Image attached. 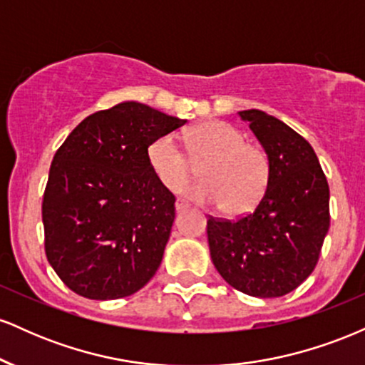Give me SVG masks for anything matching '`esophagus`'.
<instances>
[{
    "label": "esophagus",
    "instance_id": "obj_1",
    "mask_svg": "<svg viewBox=\"0 0 365 365\" xmlns=\"http://www.w3.org/2000/svg\"><path fill=\"white\" fill-rule=\"evenodd\" d=\"M187 207H188V204L183 202V200H177V202H175V209H177V212L185 211Z\"/></svg>",
    "mask_w": 365,
    "mask_h": 365
}]
</instances>
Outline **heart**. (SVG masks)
<instances>
[{
  "mask_svg": "<svg viewBox=\"0 0 365 365\" xmlns=\"http://www.w3.org/2000/svg\"><path fill=\"white\" fill-rule=\"evenodd\" d=\"M188 149L202 166L206 182L182 188V195L199 204L223 206L228 215H245L261 202L269 183V161L259 145L225 121H204L187 132ZM177 137L161 135L150 142L148 161L159 182L178 190L194 175V163Z\"/></svg>",
  "mask_w": 365,
  "mask_h": 365,
  "instance_id": "b5f03b06",
  "label": "heart"
}]
</instances>
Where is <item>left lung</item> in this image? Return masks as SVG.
Masks as SVG:
<instances>
[{
  "label": "left lung",
  "instance_id": "1",
  "mask_svg": "<svg viewBox=\"0 0 365 365\" xmlns=\"http://www.w3.org/2000/svg\"><path fill=\"white\" fill-rule=\"evenodd\" d=\"M269 161V183L254 212L237 221L207 220L217 273L257 299L283 297L316 267L329 230V187L307 140L261 110L238 111Z\"/></svg>",
  "mask_w": 365,
  "mask_h": 365
}]
</instances>
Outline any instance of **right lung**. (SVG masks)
I'll return each instance as SVG.
<instances>
[{"mask_svg":"<svg viewBox=\"0 0 365 365\" xmlns=\"http://www.w3.org/2000/svg\"><path fill=\"white\" fill-rule=\"evenodd\" d=\"M185 123L123 101L82 120L56 150L43 200L44 247L70 290L115 300L156 274L175 197L150 168L148 148Z\"/></svg>","mask_w":365,"mask_h":365,"instance_id":"right-lung-1","label":"right lung"}]
</instances>
